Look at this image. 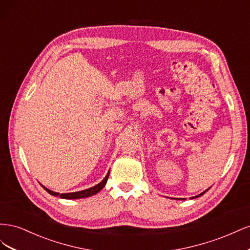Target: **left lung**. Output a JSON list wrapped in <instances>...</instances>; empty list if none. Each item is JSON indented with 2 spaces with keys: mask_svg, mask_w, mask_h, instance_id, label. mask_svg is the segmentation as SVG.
I'll use <instances>...</instances> for the list:
<instances>
[{
  "mask_svg": "<svg viewBox=\"0 0 250 250\" xmlns=\"http://www.w3.org/2000/svg\"><path fill=\"white\" fill-rule=\"evenodd\" d=\"M208 190H206V191H204V192H202V193H201V194H199V195H197V196H195V197H192V199H193V198H197V197H199V196H201V195H203V194H204V193H206V192H207V191H208Z\"/></svg>",
  "mask_w": 250,
  "mask_h": 250,
  "instance_id": "8db88e82",
  "label": "left lung"
}]
</instances>
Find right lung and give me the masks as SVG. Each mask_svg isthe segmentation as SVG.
<instances>
[{"label": "right lung", "mask_w": 250, "mask_h": 250, "mask_svg": "<svg viewBox=\"0 0 250 250\" xmlns=\"http://www.w3.org/2000/svg\"><path fill=\"white\" fill-rule=\"evenodd\" d=\"M108 176H109V171L107 173V175L104 177V179L101 181V183H99L98 185L94 186L93 188H86V190H83V191H79V192H74V193H63V194H59V193H56V192H53L51 190H49V188H47L46 187L42 188L46 190L49 194L53 195V196H59L60 198H64V199H80V198H85V197H89V196H93L95 194H97L98 192H100L102 188H104V186L106 185V181L108 179Z\"/></svg>", "instance_id": "1"}]
</instances>
